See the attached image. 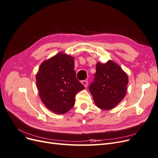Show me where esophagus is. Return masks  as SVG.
<instances>
[{
  "instance_id": "1",
  "label": "esophagus",
  "mask_w": 158,
  "mask_h": 158,
  "mask_svg": "<svg viewBox=\"0 0 158 158\" xmlns=\"http://www.w3.org/2000/svg\"><path fill=\"white\" fill-rule=\"evenodd\" d=\"M88 80H82V84L84 85L85 87H87V85H88Z\"/></svg>"
}]
</instances>
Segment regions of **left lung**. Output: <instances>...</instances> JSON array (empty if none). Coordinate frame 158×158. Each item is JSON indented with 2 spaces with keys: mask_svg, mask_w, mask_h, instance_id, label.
<instances>
[{
  "mask_svg": "<svg viewBox=\"0 0 158 158\" xmlns=\"http://www.w3.org/2000/svg\"><path fill=\"white\" fill-rule=\"evenodd\" d=\"M94 76L88 88L95 105L103 110L117 106L127 92L128 80L126 73L117 64L109 60L97 64Z\"/></svg>",
  "mask_w": 158,
  "mask_h": 158,
  "instance_id": "left-lung-1",
  "label": "left lung"
}]
</instances>
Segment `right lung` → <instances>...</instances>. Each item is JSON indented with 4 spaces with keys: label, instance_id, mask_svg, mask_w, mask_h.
I'll return each instance as SVG.
<instances>
[{
    "label": "right lung",
    "instance_id": "add662e5",
    "mask_svg": "<svg viewBox=\"0 0 158 158\" xmlns=\"http://www.w3.org/2000/svg\"><path fill=\"white\" fill-rule=\"evenodd\" d=\"M73 57L60 52L43 63L36 75L41 101L51 111L64 114L73 108L84 85L76 78Z\"/></svg>",
    "mask_w": 158,
    "mask_h": 158
}]
</instances>
